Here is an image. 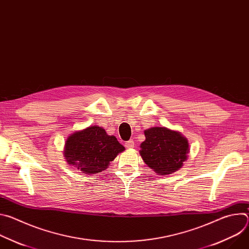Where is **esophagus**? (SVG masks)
<instances>
[{"mask_svg":"<svg viewBox=\"0 0 249 249\" xmlns=\"http://www.w3.org/2000/svg\"><path fill=\"white\" fill-rule=\"evenodd\" d=\"M125 146H126V148H128V149L133 148V147H134V141H133V140H129V141H127L126 143H125Z\"/></svg>","mask_w":249,"mask_h":249,"instance_id":"1","label":"esophagus"}]
</instances>
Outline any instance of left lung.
<instances>
[{
  "mask_svg": "<svg viewBox=\"0 0 249 249\" xmlns=\"http://www.w3.org/2000/svg\"><path fill=\"white\" fill-rule=\"evenodd\" d=\"M146 140L141 144L140 155L147 165L160 175L178 170L187 159L189 145L180 133L164 127L145 131Z\"/></svg>",
  "mask_w": 249,
  "mask_h": 249,
  "instance_id": "8db88e82",
  "label": "left lung"
}]
</instances>
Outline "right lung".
Returning <instances> with one entry per match:
<instances>
[{"label": "right lung", "instance_id": "add662e5", "mask_svg": "<svg viewBox=\"0 0 249 249\" xmlns=\"http://www.w3.org/2000/svg\"><path fill=\"white\" fill-rule=\"evenodd\" d=\"M125 148L114 136L98 126H90L71 135L66 141L65 158L84 173L92 174L107 168Z\"/></svg>", "mask_w": 249, "mask_h": 249}]
</instances>
